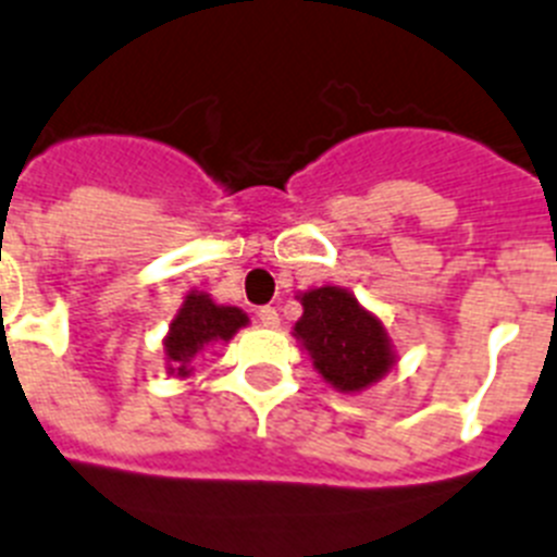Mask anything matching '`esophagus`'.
<instances>
[{
  "instance_id": "esophagus-1",
  "label": "esophagus",
  "mask_w": 557,
  "mask_h": 557,
  "mask_svg": "<svg viewBox=\"0 0 557 557\" xmlns=\"http://www.w3.org/2000/svg\"><path fill=\"white\" fill-rule=\"evenodd\" d=\"M258 322H260V325H265V327H277L280 317H277V311H274L272 306H263V308H258Z\"/></svg>"
}]
</instances>
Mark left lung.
<instances>
[{
	"mask_svg": "<svg viewBox=\"0 0 557 557\" xmlns=\"http://www.w3.org/2000/svg\"><path fill=\"white\" fill-rule=\"evenodd\" d=\"M294 336L302 342L322 379L342 393H359L393 367L381 319L336 285L302 294V319L294 325Z\"/></svg>",
	"mask_w": 557,
	"mask_h": 557,
	"instance_id": "1",
	"label": "left lung"
}]
</instances>
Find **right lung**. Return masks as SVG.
Wrapping results in <instances>:
<instances>
[{
	"label": "right lung",
	"mask_w": 557,
	"mask_h": 557,
	"mask_svg": "<svg viewBox=\"0 0 557 557\" xmlns=\"http://www.w3.org/2000/svg\"><path fill=\"white\" fill-rule=\"evenodd\" d=\"M249 319L240 308L215 306L207 294H187L185 306L178 308L171 322V333L164 338V352L171 361V372L190 375V361L205 347L215 342H230L232 333L244 327Z\"/></svg>",
	"instance_id": "obj_1"
}]
</instances>
